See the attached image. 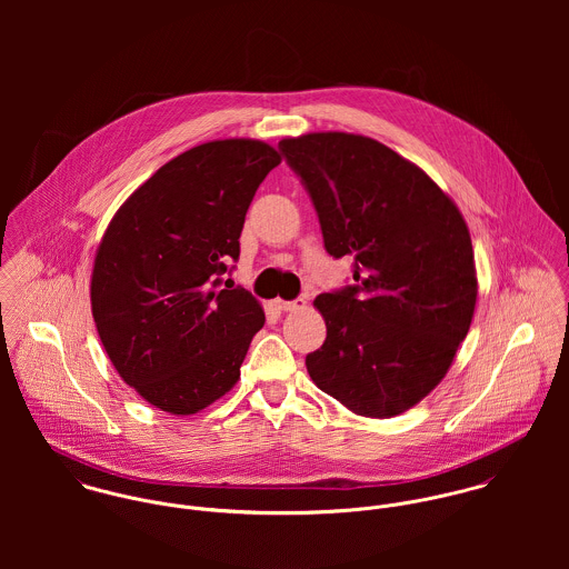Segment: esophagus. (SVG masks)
<instances>
[{
    "mask_svg": "<svg viewBox=\"0 0 569 569\" xmlns=\"http://www.w3.org/2000/svg\"><path fill=\"white\" fill-rule=\"evenodd\" d=\"M276 307H278L280 311H302V309H307V300H305V298H298V300H293V302L276 300Z\"/></svg>",
    "mask_w": 569,
    "mask_h": 569,
    "instance_id": "1",
    "label": "esophagus"
}]
</instances>
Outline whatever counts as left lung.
<instances>
[{
    "label": "left lung",
    "instance_id": "1",
    "mask_svg": "<svg viewBox=\"0 0 569 569\" xmlns=\"http://www.w3.org/2000/svg\"><path fill=\"white\" fill-rule=\"evenodd\" d=\"M278 147L313 199L326 251L355 260L357 284L313 302L326 341L307 370L357 416H399L445 379L471 328L467 221L422 168L372 138L322 131Z\"/></svg>",
    "mask_w": 569,
    "mask_h": 569
}]
</instances>
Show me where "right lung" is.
Segmentation results:
<instances>
[{
	"label": "right lung",
	"instance_id": "obj_1",
	"mask_svg": "<svg viewBox=\"0 0 569 569\" xmlns=\"http://www.w3.org/2000/svg\"><path fill=\"white\" fill-rule=\"evenodd\" d=\"M280 153L251 138L199 144L153 172L113 214L93 258L91 316L127 386L190 416L241 379L264 325L243 287H221L247 208Z\"/></svg>",
	"mask_w": 569,
	"mask_h": 569
}]
</instances>
